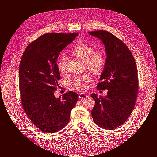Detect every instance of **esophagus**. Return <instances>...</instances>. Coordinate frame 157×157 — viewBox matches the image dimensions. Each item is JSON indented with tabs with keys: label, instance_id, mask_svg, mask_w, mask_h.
I'll list each match as a JSON object with an SVG mask.
<instances>
[{
	"label": "esophagus",
	"instance_id": "1",
	"mask_svg": "<svg viewBox=\"0 0 157 157\" xmlns=\"http://www.w3.org/2000/svg\"><path fill=\"white\" fill-rule=\"evenodd\" d=\"M88 95H86V94H83V93H81V94H79V98H80L81 100H83V99H85V98H88Z\"/></svg>",
	"mask_w": 157,
	"mask_h": 157
}]
</instances>
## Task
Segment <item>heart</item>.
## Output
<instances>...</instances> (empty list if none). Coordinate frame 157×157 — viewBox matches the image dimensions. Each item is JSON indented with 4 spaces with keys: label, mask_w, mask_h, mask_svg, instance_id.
<instances>
[{
    "label": "heart",
    "mask_w": 157,
    "mask_h": 157,
    "mask_svg": "<svg viewBox=\"0 0 157 157\" xmlns=\"http://www.w3.org/2000/svg\"><path fill=\"white\" fill-rule=\"evenodd\" d=\"M72 53L78 59L85 62L86 67L94 73H98L102 71L106 62V54L103 49L94 50V48L90 44L80 43L74 46ZM67 56H61L58 62V68L62 74L66 72V62ZM92 78L88 74L76 76L70 83V86L76 90H85L88 87L89 82Z\"/></svg>",
    "instance_id": "obj_1"
}]
</instances>
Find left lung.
<instances>
[{
    "label": "left lung",
    "instance_id": "1",
    "mask_svg": "<svg viewBox=\"0 0 157 157\" xmlns=\"http://www.w3.org/2000/svg\"><path fill=\"white\" fill-rule=\"evenodd\" d=\"M89 34L105 46L106 62L97 87L108 90L105 97L91 94L95 102L92 116L97 125L113 130L125 123L134 109L139 89L137 66L126 44L111 33L97 30Z\"/></svg>",
    "mask_w": 157,
    "mask_h": 157
}]
</instances>
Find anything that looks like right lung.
Listing matches in <instances>:
<instances>
[{
	"mask_svg": "<svg viewBox=\"0 0 157 157\" xmlns=\"http://www.w3.org/2000/svg\"><path fill=\"white\" fill-rule=\"evenodd\" d=\"M78 35L43 34L27 47L21 59L19 86L23 108L32 123L44 132L54 133L67 125L78 100V95L72 91L62 98L54 95L60 79L57 58Z\"/></svg>",
	"mask_w": 157,
	"mask_h": 157,
	"instance_id": "1",
	"label": "right lung"
}]
</instances>
